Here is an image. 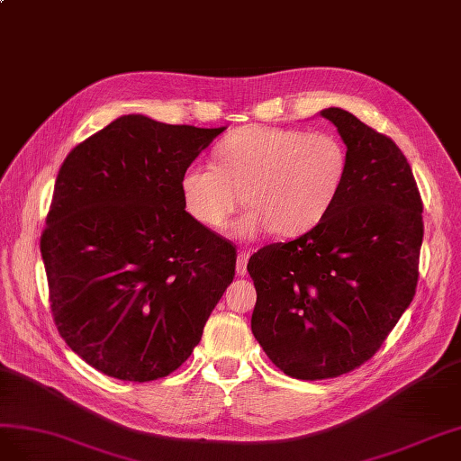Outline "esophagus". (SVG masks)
Instances as JSON below:
<instances>
[{"label":"esophagus","mask_w":461,"mask_h":461,"mask_svg":"<svg viewBox=\"0 0 461 461\" xmlns=\"http://www.w3.org/2000/svg\"><path fill=\"white\" fill-rule=\"evenodd\" d=\"M247 262H249V253H240L238 255V267H235V270H238V276H247Z\"/></svg>","instance_id":"34e87169"}]
</instances>
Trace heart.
I'll return each mask as SVG.
<instances>
[{"label": "heart", "mask_w": 461, "mask_h": 461, "mask_svg": "<svg viewBox=\"0 0 461 461\" xmlns=\"http://www.w3.org/2000/svg\"><path fill=\"white\" fill-rule=\"evenodd\" d=\"M348 176V154L334 135L299 129L249 125L223 139L216 166L185 169L181 196L201 226L220 231L235 210L251 208L235 233L257 238L270 228L295 238L328 216Z\"/></svg>", "instance_id": "obj_1"}]
</instances>
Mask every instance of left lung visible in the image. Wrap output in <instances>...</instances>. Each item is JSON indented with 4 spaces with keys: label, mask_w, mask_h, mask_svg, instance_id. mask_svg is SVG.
I'll list each match as a JSON object with an SVG mask.
<instances>
[{
    "label": "left lung",
    "mask_w": 461,
    "mask_h": 461,
    "mask_svg": "<svg viewBox=\"0 0 461 461\" xmlns=\"http://www.w3.org/2000/svg\"><path fill=\"white\" fill-rule=\"evenodd\" d=\"M321 115L348 149L338 201L319 226L262 247L247 265L251 330L299 380L334 378L373 357L415 295L423 243V203L396 142L341 108Z\"/></svg>",
    "instance_id": "left-lung-1"
}]
</instances>
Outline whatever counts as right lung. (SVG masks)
<instances>
[{"label": "right lung", "mask_w": 461, "mask_h": 461, "mask_svg": "<svg viewBox=\"0 0 461 461\" xmlns=\"http://www.w3.org/2000/svg\"><path fill=\"white\" fill-rule=\"evenodd\" d=\"M226 127L129 113L68 154L41 253L51 314L96 371L131 383L174 373L235 276V247L193 220L181 177Z\"/></svg>", "instance_id": "obj_1"}]
</instances>
